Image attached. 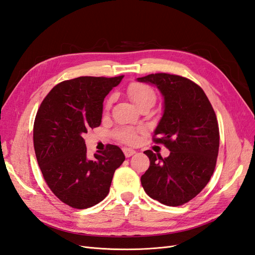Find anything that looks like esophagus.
Segmentation results:
<instances>
[{"label":"esophagus","instance_id":"34e87169","mask_svg":"<svg viewBox=\"0 0 255 255\" xmlns=\"http://www.w3.org/2000/svg\"><path fill=\"white\" fill-rule=\"evenodd\" d=\"M123 153H125V155L127 157H129V156L134 155V154L136 153V151L133 150V149H129V148H123Z\"/></svg>","mask_w":255,"mask_h":255}]
</instances>
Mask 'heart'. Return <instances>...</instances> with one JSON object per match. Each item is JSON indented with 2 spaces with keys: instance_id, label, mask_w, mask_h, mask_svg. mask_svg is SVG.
<instances>
[{
  "instance_id": "b5f03b06",
  "label": "heart",
  "mask_w": 255,
  "mask_h": 255,
  "mask_svg": "<svg viewBox=\"0 0 255 255\" xmlns=\"http://www.w3.org/2000/svg\"><path fill=\"white\" fill-rule=\"evenodd\" d=\"M128 95L129 99L135 103V105L138 107L144 103H153L155 102L156 96L154 94V91L146 85L139 84V83H132L128 85ZM114 97H111L109 99V101L106 103V107L110 109L112 103H113ZM116 137L120 139L121 141L128 143V144H133L137 141V134L133 128H125L117 130L116 133Z\"/></svg>"
}]
</instances>
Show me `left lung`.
I'll list each match as a JSON object with an SVG mask.
<instances>
[{
    "label": "left lung",
    "instance_id": "left-lung-1",
    "mask_svg": "<svg viewBox=\"0 0 255 255\" xmlns=\"http://www.w3.org/2000/svg\"><path fill=\"white\" fill-rule=\"evenodd\" d=\"M138 82L154 85L164 98V113L154 129V141L170 151L163 158L143 153L150 167L141 175L146 195L168 206L194 199L214 173L219 150L216 114L202 88L190 80L168 73L149 74Z\"/></svg>",
    "mask_w": 255,
    "mask_h": 255
}]
</instances>
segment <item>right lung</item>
<instances>
[{
  "label": "right lung",
  "mask_w": 255,
  "mask_h": 255,
  "mask_svg": "<svg viewBox=\"0 0 255 255\" xmlns=\"http://www.w3.org/2000/svg\"><path fill=\"white\" fill-rule=\"evenodd\" d=\"M115 78L81 76L64 81L44 98L34 123V148L48 186L61 202L84 210L109 195L115 170L126 156L117 145L87 156L84 135L101 125L104 98Z\"/></svg>",
  "instance_id": "obj_1"
}]
</instances>
